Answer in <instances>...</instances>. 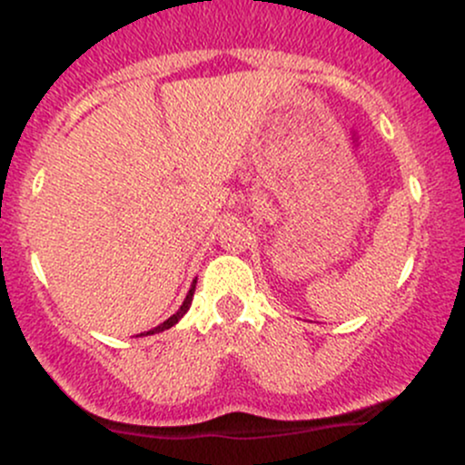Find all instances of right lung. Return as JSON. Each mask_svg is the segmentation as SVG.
<instances>
[{
  "label": "right lung",
  "instance_id": "add662e5",
  "mask_svg": "<svg viewBox=\"0 0 465 465\" xmlns=\"http://www.w3.org/2000/svg\"><path fill=\"white\" fill-rule=\"evenodd\" d=\"M194 284H196V282H194ZM192 295H194V288H192V291L188 292V297H185L183 306H181V308H179V311L173 314V317H170V319H165V322H163L162 325H157V328H153V330H151V332H146V334H154V332H163V330L173 328V325H174V323H177V322H179V319H181V317H183V314H185V312H188V308H190V303H192ZM146 334H140V336H146Z\"/></svg>",
  "mask_w": 465,
  "mask_h": 465
}]
</instances>
